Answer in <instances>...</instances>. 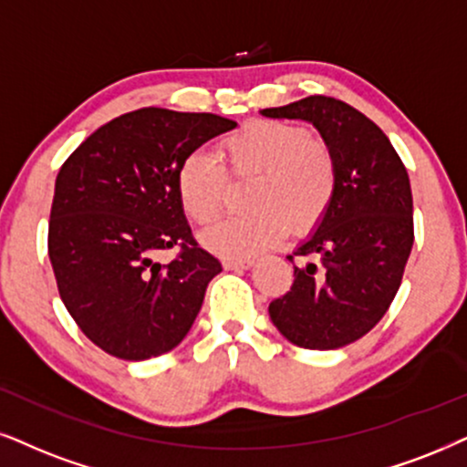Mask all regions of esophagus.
Segmentation results:
<instances>
[{"label": "esophagus", "instance_id": "obj_1", "mask_svg": "<svg viewBox=\"0 0 467 467\" xmlns=\"http://www.w3.org/2000/svg\"><path fill=\"white\" fill-rule=\"evenodd\" d=\"M254 267V258H226L223 261V269L226 271H241Z\"/></svg>", "mask_w": 467, "mask_h": 467}]
</instances>
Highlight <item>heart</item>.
<instances>
[{"instance_id":"b5f03b06","label":"heart","mask_w":467,"mask_h":467,"mask_svg":"<svg viewBox=\"0 0 467 467\" xmlns=\"http://www.w3.org/2000/svg\"><path fill=\"white\" fill-rule=\"evenodd\" d=\"M217 155L230 174H256L247 204L254 211L230 215L202 233L206 250L223 258H250L286 234L306 233L326 215L336 190L329 146L306 129L280 120H252L222 140ZM220 159L193 150L176 174L181 206L196 223L220 215L228 179Z\"/></svg>"}]
</instances>
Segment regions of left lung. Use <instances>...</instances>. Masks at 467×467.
I'll list each match as a JSON object with an SVG mask.
<instances>
[{
    "label": "left lung",
    "mask_w": 467,
    "mask_h": 467,
    "mask_svg": "<svg viewBox=\"0 0 467 467\" xmlns=\"http://www.w3.org/2000/svg\"><path fill=\"white\" fill-rule=\"evenodd\" d=\"M261 116L310 122L336 163L329 209L295 247L308 261L295 265L291 291L269 304V317L293 345L340 349L368 334L399 291L414 245L410 176L386 133L332 97L315 94Z\"/></svg>",
    "instance_id": "obj_1"
}]
</instances>
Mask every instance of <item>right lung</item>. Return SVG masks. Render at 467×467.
Masks as SVG:
<instances>
[{
	"mask_svg": "<svg viewBox=\"0 0 467 467\" xmlns=\"http://www.w3.org/2000/svg\"><path fill=\"white\" fill-rule=\"evenodd\" d=\"M237 122L141 108L99 127L56 179L49 258L70 317L109 356L140 362L190 334L206 286L222 271L198 247L181 206L182 159ZM182 245L161 265V249Z\"/></svg>",
	"mask_w": 467,
	"mask_h": 467,
	"instance_id": "1",
	"label": "right lung"
}]
</instances>
